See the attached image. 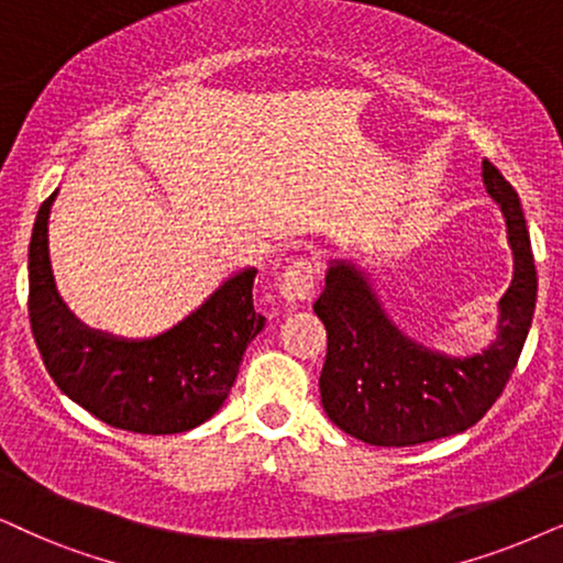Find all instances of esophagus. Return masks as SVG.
I'll return each mask as SVG.
<instances>
[{"label": "esophagus", "instance_id": "1", "mask_svg": "<svg viewBox=\"0 0 563 563\" xmlns=\"http://www.w3.org/2000/svg\"><path fill=\"white\" fill-rule=\"evenodd\" d=\"M317 277H319V262L317 260H296L294 265L286 267L280 275V296L288 303L311 301L317 294Z\"/></svg>", "mask_w": 563, "mask_h": 563}]
</instances>
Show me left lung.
<instances>
[{"label": "left lung", "mask_w": 563, "mask_h": 563, "mask_svg": "<svg viewBox=\"0 0 563 563\" xmlns=\"http://www.w3.org/2000/svg\"><path fill=\"white\" fill-rule=\"evenodd\" d=\"M483 181L507 218L515 277L501 298L499 338L473 358H446L416 345L384 317L358 269L338 262L314 311L327 330L319 393L330 421L374 446H412L467 431L490 410L515 372L532 311L538 275L522 205L490 161Z\"/></svg>", "instance_id": "1"}]
</instances>
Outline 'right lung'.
<instances>
[{"label": "right lung", "mask_w": 563, "mask_h": 563, "mask_svg": "<svg viewBox=\"0 0 563 563\" xmlns=\"http://www.w3.org/2000/svg\"><path fill=\"white\" fill-rule=\"evenodd\" d=\"M41 205L27 249V317L46 372L98 421L134 433H181L216 416L257 338V269L225 280L195 314L153 340H117L69 314L48 262V210Z\"/></svg>", "instance_id": "obj_1"}]
</instances>
